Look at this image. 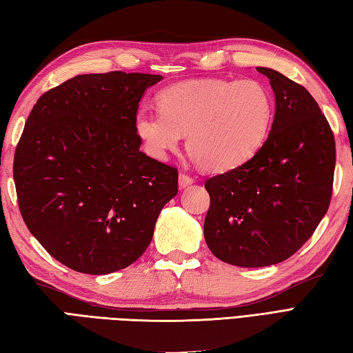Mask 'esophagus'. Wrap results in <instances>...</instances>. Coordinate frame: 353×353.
Returning <instances> with one entry per match:
<instances>
[{"instance_id":"1","label":"esophagus","mask_w":353,"mask_h":353,"mask_svg":"<svg viewBox=\"0 0 353 353\" xmlns=\"http://www.w3.org/2000/svg\"><path fill=\"white\" fill-rule=\"evenodd\" d=\"M178 184H179V187L184 188V187H187V185L193 184V178L188 176L187 174H179V176H178Z\"/></svg>"}]
</instances>
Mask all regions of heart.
<instances>
[{
    "label": "heart",
    "instance_id": "obj_1",
    "mask_svg": "<svg viewBox=\"0 0 353 353\" xmlns=\"http://www.w3.org/2000/svg\"><path fill=\"white\" fill-rule=\"evenodd\" d=\"M159 108H141L134 130L145 150L166 157L185 131L192 157L211 170L243 165L262 147L274 118V101L252 79H197L160 92Z\"/></svg>",
    "mask_w": 353,
    "mask_h": 353
}]
</instances>
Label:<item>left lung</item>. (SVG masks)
<instances>
[{
	"label": "left lung",
	"instance_id": "1",
	"mask_svg": "<svg viewBox=\"0 0 353 353\" xmlns=\"http://www.w3.org/2000/svg\"><path fill=\"white\" fill-rule=\"evenodd\" d=\"M276 114L262 147L244 165L206 179V245L220 261L259 268L296 253L328 211L335 142L303 85L268 67Z\"/></svg>",
	"mask_w": 353,
	"mask_h": 353
}]
</instances>
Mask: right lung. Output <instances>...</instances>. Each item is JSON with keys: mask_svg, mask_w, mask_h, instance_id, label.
I'll use <instances>...</instances> for the list:
<instances>
[{"mask_svg": "<svg viewBox=\"0 0 353 353\" xmlns=\"http://www.w3.org/2000/svg\"><path fill=\"white\" fill-rule=\"evenodd\" d=\"M160 74H79L37 100L16 147L13 178L25 225L77 272L127 268L150 245L178 193V170L139 148L137 106Z\"/></svg>", "mask_w": 353, "mask_h": 353, "instance_id": "right-lung-1", "label": "right lung"}]
</instances>
